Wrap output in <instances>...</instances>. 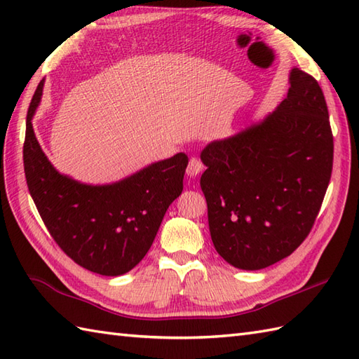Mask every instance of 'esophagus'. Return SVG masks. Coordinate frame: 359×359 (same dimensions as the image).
Segmentation results:
<instances>
[{
  "label": "esophagus",
  "mask_w": 359,
  "mask_h": 359,
  "mask_svg": "<svg viewBox=\"0 0 359 359\" xmlns=\"http://www.w3.org/2000/svg\"><path fill=\"white\" fill-rule=\"evenodd\" d=\"M203 170V165L201 162V158L197 157H191L189 158V163L187 168V175L188 177H196V175H199Z\"/></svg>",
  "instance_id": "1"
}]
</instances>
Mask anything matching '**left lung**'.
Wrapping results in <instances>:
<instances>
[{
	"instance_id": "obj_1",
	"label": "left lung",
	"mask_w": 359,
	"mask_h": 359,
	"mask_svg": "<svg viewBox=\"0 0 359 359\" xmlns=\"http://www.w3.org/2000/svg\"><path fill=\"white\" fill-rule=\"evenodd\" d=\"M201 158L217 253L242 270L279 262L309 236L330 182L333 134L321 86L293 67L276 109L211 142Z\"/></svg>"
}]
</instances>
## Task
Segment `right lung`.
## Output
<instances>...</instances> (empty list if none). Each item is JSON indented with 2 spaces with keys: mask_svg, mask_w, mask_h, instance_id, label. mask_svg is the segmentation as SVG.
Segmentation results:
<instances>
[{
  "mask_svg": "<svg viewBox=\"0 0 359 359\" xmlns=\"http://www.w3.org/2000/svg\"><path fill=\"white\" fill-rule=\"evenodd\" d=\"M43 85L44 80L26 118L22 160L29 193L53 241L75 264L120 276L148 253L168 207L182 194L188 156L179 152L111 185H86L60 174L32 128Z\"/></svg>",
  "mask_w": 359,
  "mask_h": 359,
  "instance_id": "obj_1",
  "label": "right lung"
}]
</instances>
